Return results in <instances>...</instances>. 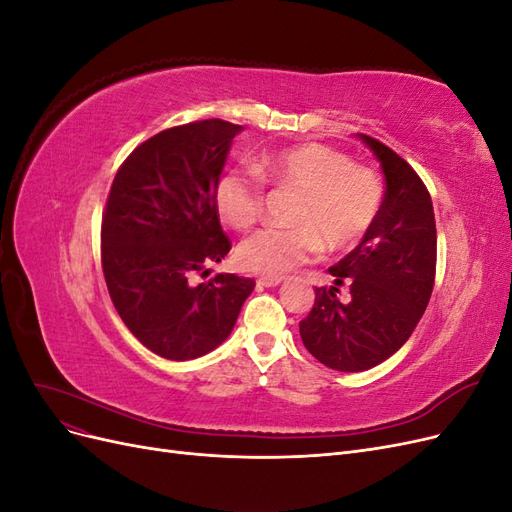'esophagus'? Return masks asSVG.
I'll return each instance as SVG.
<instances>
[{
	"mask_svg": "<svg viewBox=\"0 0 512 512\" xmlns=\"http://www.w3.org/2000/svg\"><path fill=\"white\" fill-rule=\"evenodd\" d=\"M284 277L280 275H262L258 277V286H265V288H273V286H280Z\"/></svg>",
	"mask_w": 512,
	"mask_h": 512,
	"instance_id": "34e87169",
	"label": "esophagus"
}]
</instances>
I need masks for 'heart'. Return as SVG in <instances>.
Wrapping results in <instances>:
<instances>
[{
  "label": "heart",
  "mask_w": 512,
  "mask_h": 512,
  "mask_svg": "<svg viewBox=\"0 0 512 512\" xmlns=\"http://www.w3.org/2000/svg\"><path fill=\"white\" fill-rule=\"evenodd\" d=\"M252 168H230L215 181L213 203L228 226L245 230L260 220L262 181L299 190L301 198L290 211L294 226L260 228L239 245L237 258L247 271L282 275L322 245L348 250L374 226L382 207V183L374 170L327 145H294L258 158Z\"/></svg>",
  "instance_id": "heart-1"
}]
</instances>
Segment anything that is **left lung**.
Wrapping results in <instances>:
<instances>
[{
	"instance_id": "8db88e82",
	"label": "left lung",
	"mask_w": 512,
	"mask_h": 512,
	"mask_svg": "<svg viewBox=\"0 0 512 512\" xmlns=\"http://www.w3.org/2000/svg\"><path fill=\"white\" fill-rule=\"evenodd\" d=\"M386 190L378 218L361 243L329 269L333 286L316 288L312 312L299 322L309 354L337 371H365L393 356L425 314L436 280V218L414 168L367 134ZM351 290L342 304L336 292Z\"/></svg>"
}]
</instances>
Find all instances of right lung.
Masks as SVG:
<instances>
[{
	"instance_id": "add662e5",
	"label": "right lung",
	"mask_w": 512,
	"mask_h": 512,
	"mask_svg": "<svg viewBox=\"0 0 512 512\" xmlns=\"http://www.w3.org/2000/svg\"><path fill=\"white\" fill-rule=\"evenodd\" d=\"M243 128L205 119L138 145L117 170L102 215V271L117 314L151 352L198 359L230 335L254 280L194 273L230 252L213 203L230 143Z\"/></svg>"
}]
</instances>
